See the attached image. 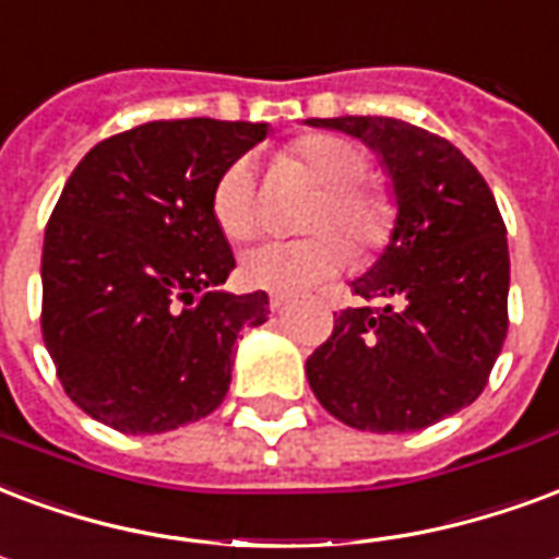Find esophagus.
Here are the masks:
<instances>
[{
	"mask_svg": "<svg viewBox=\"0 0 559 559\" xmlns=\"http://www.w3.org/2000/svg\"><path fill=\"white\" fill-rule=\"evenodd\" d=\"M287 305H290V296H281V293H272V296H269V308H272V311H284Z\"/></svg>",
	"mask_w": 559,
	"mask_h": 559,
	"instance_id": "obj_1",
	"label": "esophagus"
}]
</instances>
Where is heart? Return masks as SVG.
I'll use <instances>...</instances> for the list:
<instances>
[{
	"label": "heart",
	"instance_id": "obj_1",
	"mask_svg": "<svg viewBox=\"0 0 559 559\" xmlns=\"http://www.w3.org/2000/svg\"><path fill=\"white\" fill-rule=\"evenodd\" d=\"M293 159L322 189V198H317L308 216V230L320 237L266 242L248 251L239 275L251 290L293 296L337 275L349 263V246L337 234L322 230H343L361 254L379 251L394 230V201L379 186L364 183L370 159L361 144L332 132H317L293 144ZM210 206L218 230L230 242H251L263 230L266 213L258 165L251 156H239L222 168Z\"/></svg>",
	"mask_w": 559,
	"mask_h": 559
}]
</instances>
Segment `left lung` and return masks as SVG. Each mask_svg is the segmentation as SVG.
Segmentation results:
<instances>
[{
  "label": "left lung",
  "mask_w": 559,
  "mask_h": 559,
  "mask_svg": "<svg viewBox=\"0 0 559 559\" xmlns=\"http://www.w3.org/2000/svg\"><path fill=\"white\" fill-rule=\"evenodd\" d=\"M382 159L396 222L382 258L334 313L305 364L322 408L346 427L415 432L471 406L507 337L510 248L489 183L448 139L396 118H311ZM382 300V306H370Z\"/></svg>",
  "instance_id": "obj_1"
}]
</instances>
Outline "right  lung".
Here are the masks:
<instances>
[{
    "label": "right lung",
    "mask_w": 559,
    "mask_h": 559,
    "mask_svg": "<svg viewBox=\"0 0 559 559\" xmlns=\"http://www.w3.org/2000/svg\"><path fill=\"white\" fill-rule=\"evenodd\" d=\"M269 123L151 121L94 144L61 189L40 258V332L64 394L106 427L153 436L222 406L263 290H218L237 266L213 218L222 168Z\"/></svg>",
    "instance_id": "add662e5"
}]
</instances>
